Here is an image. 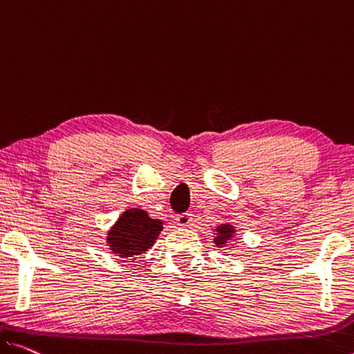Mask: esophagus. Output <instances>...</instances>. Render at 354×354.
<instances>
[{
  "instance_id": "34e87169",
  "label": "esophagus",
  "mask_w": 354,
  "mask_h": 354,
  "mask_svg": "<svg viewBox=\"0 0 354 354\" xmlns=\"http://www.w3.org/2000/svg\"><path fill=\"white\" fill-rule=\"evenodd\" d=\"M192 221H193V215L189 214V212H187V214H180V215L176 216V223H177L178 226H182V227L189 226V225H192Z\"/></svg>"
}]
</instances>
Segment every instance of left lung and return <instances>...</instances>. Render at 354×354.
<instances>
[{
    "label": "left lung",
    "mask_w": 354,
    "mask_h": 354,
    "mask_svg": "<svg viewBox=\"0 0 354 354\" xmlns=\"http://www.w3.org/2000/svg\"><path fill=\"white\" fill-rule=\"evenodd\" d=\"M216 232H218V236L215 237V243L218 247H221V245H225V243L227 242V239L232 237L234 227L231 225H221V226L216 227Z\"/></svg>",
    "instance_id": "1"
}]
</instances>
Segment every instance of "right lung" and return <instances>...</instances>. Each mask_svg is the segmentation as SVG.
<instances>
[{
  "mask_svg": "<svg viewBox=\"0 0 354 354\" xmlns=\"http://www.w3.org/2000/svg\"><path fill=\"white\" fill-rule=\"evenodd\" d=\"M161 230L162 221L150 218L149 214L140 209H129L122 214L109 232L107 242L118 257H138L153 245Z\"/></svg>",
  "mask_w": 354,
  "mask_h": 354,
  "instance_id": "right-lung-1",
  "label": "right lung"
}]
</instances>
